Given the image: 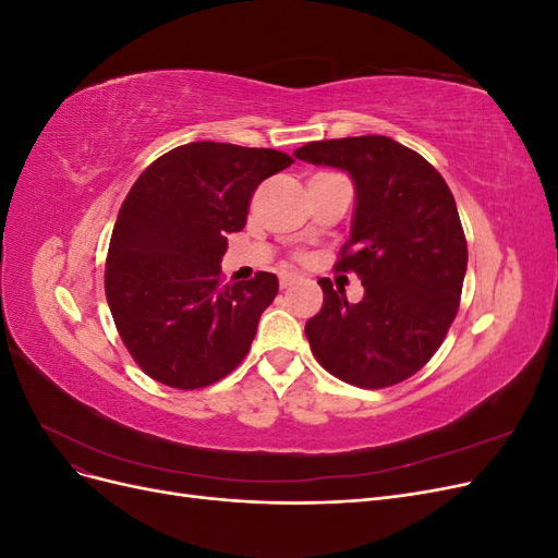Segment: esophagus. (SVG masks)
I'll return each instance as SVG.
<instances>
[{
	"instance_id": "34e87169",
	"label": "esophagus",
	"mask_w": 558,
	"mask_h": 558,
	"mask_svg": "<svg viewBox=\"0 0 558 558\" xmlns=\"http://www.w3.org/2000/svg\"><path fill=\"white\" fill-rule=\"evenodd\" d=\"M279 283H281V289H291V286H295L298 283V277L295 275H281L279 277Z\"/></svg>"
}]
</instances>
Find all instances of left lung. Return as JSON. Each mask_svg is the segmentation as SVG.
<instances>
[{"label":"left lung","mask_w":558,"mask_h":558,"mask_svg":"<svg viewBox=\"0 0 558 558\" xmlns=\"http://www.w3.org/2000/svg\"><path fill=\"white\" fill-rule=\"evenodd\" d=\"M298 160L335 167L356 191L337 269L356 272V305L318 279L324 307L305 324L316 361L361 388L412 377L442 344L459 312L468 244L449 185L412 148L379 134L312 142Z\"/></svg>","instance_id":"obj_1"}]
</instances>
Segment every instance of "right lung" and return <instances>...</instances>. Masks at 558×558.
Returning a JSON list of instances; mask_svg holds the SVG:
<instances>
[{
	"instance_id": "right-lung-1",
	"label": "right lung",
	"mask_w": 558,
	"mask_h": 558,
	"mask_svg": "<svg viewBox=\"0 0 558 558\" xmlns=\"http://www.w3.org/2000/svg\"><path fill=\"white\" fill-rule=\"evenodd\" d=\"M293 158L275 148L193 142L148 165L111 232L105 291L116 328L148 377L202 388L242 363L279 279L221 286L228 234L258 185Z\"/></svg>"
}]
</instances>
